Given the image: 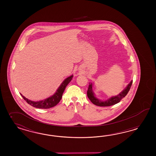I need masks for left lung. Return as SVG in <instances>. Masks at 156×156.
<instances>
[{"label":"left lung","mask_w":156,"mask_h":156,"mask_svg":"<svg viewBox=\"0 0 156 156\" xmlns=\"http://www.w3.org/2000/svg\"><path fill=\"white\" fill-rule=\"evenodd\" d=\"M133 80H132L130 83L129 84L127 87L125 88L124 90L121 92L118 95L112 96V97L109 98L107 100L101 101L98 99L97 97L94 96V94L92 90V83H90L89 84L88 89L87 90V96L88 98L90 100V101L95 105L98 106H110L112 105H114L115 104H118L122 98L125 97V96L128 94L129 91L130 89V87L132 86Z\"/></svg>","instance_id":"1"}]
</instances>
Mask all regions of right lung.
<instances>
[{
	"instance_id": "right-lung-1",
	"label": "right lung",
	"mask_w": 156,
	"mask_h": 156,
	"mask_svg": "<svg viewBox=\"0 0 156 156\" xmlns=\"http://www.w3.org/2000/svg\"><path fill=\"white\" fill-rule=\"evenodd\" d=\"M73 75L68 77L64 80L62 83L60 84V86L58 88V89L56 91L55 93L50 97L46 98L45 100L39 101H32L30 100L26 97H24L22 94H21L22 97L23 98L24 100L26 101L28 104L34 108H53L59 103L60 101L61 100L62 97V94L66 89V86L69 83L71 80L73 78Z\"/></svg>"
}]
</instances>
